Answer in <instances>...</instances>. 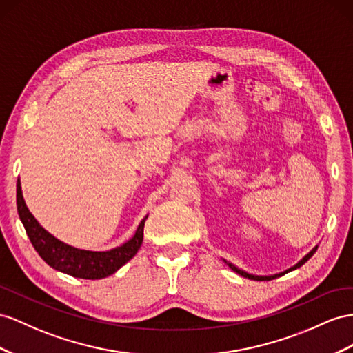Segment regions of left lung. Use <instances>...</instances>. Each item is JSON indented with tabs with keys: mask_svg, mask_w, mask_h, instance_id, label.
Returning a JSON list of instances; mask_svg holds the SVG:
<instances>
[{
	"mask_svg": "<svg viewBox=\"0 0 353 353\" xmlns=\"http://www.w3.org/2000/svg\"><path fill=\"white\" fill-rule=\"evenodd\" d=\"M316 249H318V248H314V249L310 252V254H307V255L300 261V263H298L295 267L289 268L288 271H292V270H295V268H298V267H301L303 264H305L307 261H309V259L313 256V254L316 252ZM228 265H230V268H231V270L236 271V273H239L240 276H243V277H248V279H252V280H273V279H276V277H279V276H282V274H283V273H282V274H274V276H254V274H248L246 271H243V270L237 268L236 265H232V264H230V263H228ZM288 271H286V273H288Z\"/></svg>",
	"mask_w": 353,
	"mask_h": 353,
	"instance_id": "8db88e82",
	"label": "left lung"
}]
</instances>
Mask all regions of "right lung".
<instances>
[{
	"label": "right lung",
	"mask_w": 353,
	"mask_h": 353,
	"mask_svg": "<svg viewBox=\"0 0 353 353\" xmlns=\"http://www.w3.org/2000/svg\"><path fill=\"white\" fill-rule=\"evenodd\" d=\"M16 200H17V213L23 223L25 231L32 243L34 249L44 259V263L49 264L62 273L70 274L79 279H104L113 274L123 264L137 254L143 243V230H144V218L134 237L128 240L125 245L107 250V252H90L76 249L68 246L65 243L59 241L44 230L41 225L35 221L34 216L30 213L28 207L25 205L21 182L17 180L16 188Z\"/></svg>",
	"instance_id": "1"
}]
</instances>
